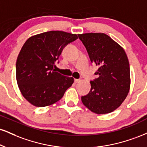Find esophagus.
Instances as JSON below:
<instances>
[{
  "label": "esophagus",
  "mask_w": 147,
  "mask_h": 147,
  "mask_svg": "<svg viewBox=\"0 0 147 147\" xmlns=\"http://www.w3.org/2000/svg\"><path fill=\"white\" fill-rule=\"evenodd\" d=\"M79 81H80V79H75V83H76V84H77V83H79Z\"/></svg>",
  "instance_id": "1"
}]
</instances>
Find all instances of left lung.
<instances>
[{
  "instance_id": "8db88e82",
  "label": "left lung",
  "mask_w": 147,
  "mask_h": 147,
  "mask_svg": "<svg viewBox=\"0 0 147 147\" xmlns=\"http://www.w3.org/2000/svg\"><path fill=\"white\" fill-rule=\"evenodd\" d=\"M91 62L98 66L91 89L81 96L83 104L97 114L112 112L121 105L130 88V68L126 53L117 42L102 33L79 34Z\"/></svg>"
}]
</instances>
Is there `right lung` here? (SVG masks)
Here are the masks:
<instances>
[{"label": "right lung", "mask_w": 147, "mask_h": 147, "mask_svg": "<svg viewBox=\"0 0 147 147\" xmlns=\"http://www.w3.org/2000/svg\"><path fill=\"white\" fill-rule=\"evenodd\" d=\"M77 34L51 31L33 35L21 49L16 61V80L22 96L36 107L57 102L74 82L56 72L55 63Z\"/></svg>", "instance_id": "obj_1"}]
</instances>
